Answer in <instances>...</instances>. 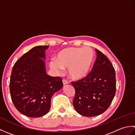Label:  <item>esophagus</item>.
Returning <instances> with one entry per match:
<instances>
[{
	"instance_id": "esophagus-1",
	"label": "esophagus",
	"mask_w": 135,
	"mask_h": 135,
	"mask_svg": "<svg viewBox=\"0 0 135 135\" xmlns=\"http://www.w3.org/2000/svg\"><path fill=\"white\" fill-rule=\"evenodd\" d=\"M62 84L64 85H67L68 84V82L67 81H66L65 79H63L62 80Z\"/></svg>"
}]
</instances>
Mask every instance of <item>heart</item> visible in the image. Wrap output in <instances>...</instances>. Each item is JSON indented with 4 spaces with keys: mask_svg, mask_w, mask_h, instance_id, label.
Here are the masks:
<instances>
[{
    "mask_svg": "<svg viewBox=\"0 0 135 135\" xmlns=\"http://www.w3.org/2000/svg\"><path fill=\"white\" fill-rule=\"evenodd\" d=\"M94 58L95 54L90 47H67L57 53L56 60H51L49 65L57 74L68 68L70 78L81 80L90 72Z\"/></svg>",
    "mask_w": 135,
    "mask_h": 135,
    "instance_id": "obj_1",
    "label": "heart"
}]
</instances>
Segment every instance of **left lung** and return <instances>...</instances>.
Listing matches in <instances>:
<instances>
[{
  "label": "left lung",
  "mask_w": 135,
  "mask_h": 135,
  "mask_svg": "<svg viewBox=\"0 0 135 135\" xmlns=\"http://www.w3.org/2000/svg\"><path fill=\"white\" fill-rule=\"evenodd\" d=\"M96 50L97 58L91 72L85 78L71 82L75 90L74 107L77 113L85 117L104 113L116 91L115 70L107 57Z\"/></svg>",
  "instance_id": "left-lung-1"
}]
</instances>
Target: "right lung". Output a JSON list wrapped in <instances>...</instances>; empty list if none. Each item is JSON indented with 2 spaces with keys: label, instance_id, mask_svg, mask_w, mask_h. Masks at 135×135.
<instances>
[{
  "label": "right lung",
  "instance_id": "obj_1",
  "mask_svg": "<svg viewBox=\"0 0 135 135\" xmlns=\"http://www.w3.org/2000/svg\"><path fill=\"white\" fill-rule=\"evenodd\" d=\"M48 47L38 46L31 49L17 60L11 71L12 102L19 112L32 118L48 113L51 97L63 86L61 78L47 74L45 52Z\"/></svg>",
  "mask_w": 135,
  "mask_h": 135
}]
</instances>
